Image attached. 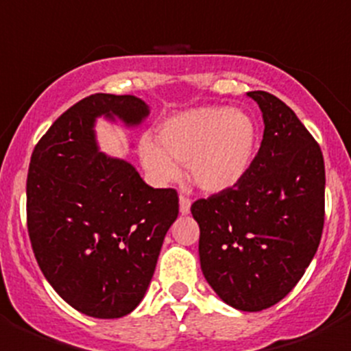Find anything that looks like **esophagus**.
<instances>
[{"mask_svg":"<svg viewBox=\"0 0 351 351\" xmlns=\"http://www.w3.org/2000/svg\"><path fill=\"white\" fill-rule=\"evenodd\" d=\"M190 207H191V198L186 197V195H179V210L182 214H188L190 213Z\"/></svg>","mask_w":351,"mask_h":351,"instance_id":"esophagus-1","label":"esophagus"}]
</instances>
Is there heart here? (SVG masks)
Here are the masks:
<instances>
[{"mask_svg": "<svg viewBox=\"0 0 351 351\" xmlns=\"http://www.w3.org/2000/svg\"><path fill=\"white\" fill-rule=\"evenodd\" d=\"M258 130L253 117L228 107H198L158 128V142H141V160L156 181L179 178L188 165L195 184L209 193L234 188L255 160Z\"/></svg>", "mask_w": 351, "mask_h": 351, "instance_id": "b5f03b06", "label": "heart"}]
</instances>
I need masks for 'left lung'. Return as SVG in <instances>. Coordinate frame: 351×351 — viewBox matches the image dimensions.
<instances>
[{
  "mask_svg": "<svg viewBox=\"0 0 351 351\" xmlns=\"http://www.w3.org/2000/svg\"><path fill=\"white\" fill-rule=\"evenodd\" d=\"M263 116L250 170L225 191L198 198V255L223 302L262 311L287 297L315 256L325 219V165L318 142L287 104L247 93Z\"/></svg>",
  "mask_w": 351,
  "mask_h": 351,
  "instance_id": "8db88e82",
  "label": "left lung"
}]
</instances>
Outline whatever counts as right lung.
<instances>
[{
	"mask_svg": "<svg viewBox=\"0 0 351 351\" xmlns=\"http://www.w3.org/2000/svg\"><path fill=\"white\" fill-rule=\"evenodd\" d=\"M147 114L137 96H86L31 154L26 214L35 258L61 299L95 318H121L141 304L179 214L178 191L154 190L96 145V117L135 126Z\"/></svg>",
	"mask_w": 351,
	"mask_h": 351,
	"instance_id": "right-lung-1",
	"label": "right lung"
}]
</instances>
